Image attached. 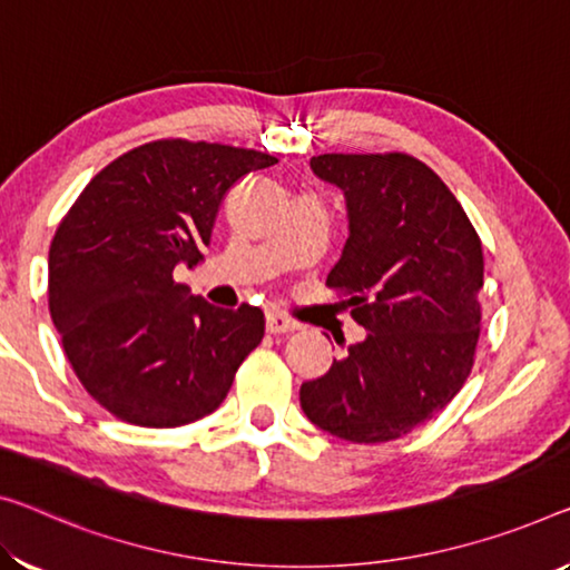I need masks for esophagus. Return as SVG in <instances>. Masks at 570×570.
<instances>
[{"label":"esophagus","mask_w":570,"mask_h":570,"mask_svg":"<svg viewBox=\"0 0 570 570\" xmlns=\"http://www.w3.org/2000/svg\"><path fill=\"white\" fill-rule=\"evenodd\" d=\"M297 323L293 318H287L285 313L279 311H269L267 313V331L269 334H287V331H295Z\"/></svg>","instance_id":"esophagus-1"}]
</instances>
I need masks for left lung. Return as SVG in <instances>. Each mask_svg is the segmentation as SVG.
Returning a JSON list of instances; mask_svg holds the SVG:
<instances>
[{
    "label": "left lung",
    "instance_id": "left-lung-1",
    "mask_svg": "<svg viewBox=\"0 0 570 570\" xmlns=\"http://www.w3.org/2000/svg\"><path fill=\"white\" fill-rule=\"evenodd\" d=\"M344 190L348 239L326 285L370 334L303 382L301 407L352 443L407 435L456 397L474 366L484 285L481 239L456 196L405 153L318 155Z\"/></svg>",
    "mask_w": 570,
    "mask_h": 570
}]
</instances>
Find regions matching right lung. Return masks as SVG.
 Returning <instances> with one entry per match:
<instances>
[{
	"mask_svg": "<svg viewBox=\"0 0 570 570\" xmlns=\"http://www.w3.org/2000/svg\"><path fill=\"white\" fill-rule=\"evenodd\" d=\"M277 157L157 139L109 163L50 242L48 305L86 392L142 428H178L222 405L265 336V313L216 308L175 279L196 267L224 196Z\"/></svg>",
	"mask_w": 570,
	"mask_h": 570,
	"instance_id": "obj_1",
	"label": "right lung"
}]
</instances>
